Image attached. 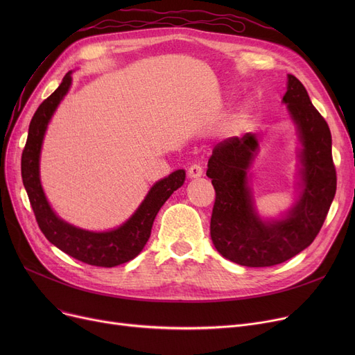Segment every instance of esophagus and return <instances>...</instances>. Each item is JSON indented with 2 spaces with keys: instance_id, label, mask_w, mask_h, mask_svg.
<instances>
[{
  "instance_id": "34e87169",
  "label": "esophagus",
  "mask_w": 355,
  "mask_h": 355,
  "mask_svg": "<svg viewBox=\"0 0 355 355\" xmlns=\"http://www.w3.org/2000/svg\"><path fill=\"white\" fill-rule=\"evenodd\" d=\"M202 175V166L200 165V164H193V165H190V168H189V177H191V178H198V177H201Z\"/></svg>"
}]
</instances>
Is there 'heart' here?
<instances>
[{
	"label": "heart",
	"instance_id": "obj_1",
	"mask_svg": "<svg viewBox=\"0 0 355 355\" xmlns=\"http://www.w3.org/2000/svg\"><path fill=\"white\" fill-rule=\"evenodd\" d=\"M245 118V115H240V119H243Z\"/></svg>",
	"mask_w": 355,
	"mask_h": 355
}]
</instances>
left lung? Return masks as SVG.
<instances>
[{
	"mask_svg": "<svg viewBox=\"0 0 355 355\" xmlns=\"http://www.w3.org/2000/svg\"><path fill=\"white\" fill-rule=\"evenodd\" d=\"M284 102L304 146V190L286 218L265 223L253 210L246 182V170L257 149L253 134L218 142L209 159L207 177L216 190L210 223L213 245L221 256L241 266H275L306 249L318 236L337 190L331 130L305 86L292 74H288Z\"/></svg>",
	"mask_w": 355,
	"mask_h": 355,
	"instance_id": "1",
	"label": "left lung"
}]
</instances>
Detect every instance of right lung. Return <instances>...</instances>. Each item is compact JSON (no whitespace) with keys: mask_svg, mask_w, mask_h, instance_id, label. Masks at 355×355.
<instances>
[{"mask_svg":"<svg viewBox=\"0 0 355 355\" xmlns=\"http://www.w3.org/2000/svg\"><path fill=\"white\" fill-rule=\"evenodd\" d=\"M70 83L71 78L69 71L60 86L37 107L30 122L28 137L21 155V177L37 225L50 243L83 263L114 268L129 262L141 253L151 236L157 213L170 196L181 187L185 180V171L177 170L154 184L134 216L115 230L93 233L60 220L53 213L44 197L39 175V159L49 121L67 93Z\"/></svg>","mask_w":355,"mask_h":355,"instance_id":"1","label":"right lung"}]
</instances>
